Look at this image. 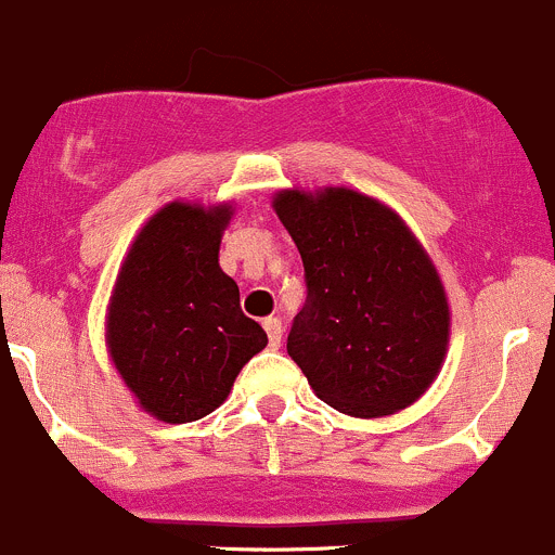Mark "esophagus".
Here are the masks:
<instances>
[{"label": "esophagus", "instance_id": "obj_1", "mask_svg": "<svg viewBox=\"0 0 555 555\" xmlns=\"http://www.w3.org/2000/svg\"><path fill=\"white\" fill-rule=\"evenodd\" d=\"M264 332H267V337H270V348H280V337H283V323H280L278 318H267Z\"/></svg>", "mask_w": 555, "mask_h": 555}]
</instances>
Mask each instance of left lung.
I'll return each mask as SVG.
<instances>
[{
	"label": "left lung",
	"instance_id": "left-lung-1",
	"mask_svg": "<svg viewBox=\"0 0 555 555\" xmlns=\"http://www.w3.org/2000/svg\"><path fill=\"white\" fill-rule=\"evenodd\" d=\"M272 207L305 264L288 356L315 397L353 418L418 402L451 337L446 288L424 245L391 207L353 189H285Z\"/></svg>",
	"mask_w": 555,
	"mask_h": 555
}]
</instances>
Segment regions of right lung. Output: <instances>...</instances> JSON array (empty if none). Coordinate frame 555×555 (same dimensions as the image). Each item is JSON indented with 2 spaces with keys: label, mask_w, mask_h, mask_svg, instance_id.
<instances>
[{
  "label": "right lung",
  "mask_w": 555,
  "mask_h": 555,
  "mask_svg": "<svg viewBox=\"0 0 555 555\" xmlns=\"http://www.w3.org/2000/svg\"><path fill=\"white\" fill-rule=\"evenodd\" d=\"M229 202L164 205L131 243L107 307V350L145 413L191 424L227 402L267 334L218 264Z\"/></svg>",
  "instance_id": "right-lung-1"
}]
</instances>
